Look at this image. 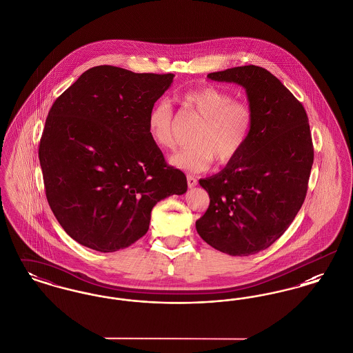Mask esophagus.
<instances>
[{
	"instance_id": "esophagus-1",
	"label": "esophagus",
	"mask_w": 353,
	"mask_h": 353,
	"mask_svg": "<svg viewBox=\"0 0 353 353\" xmlns=\"http://www.w3.org/2000/svg\"><path fill=\"white\" fill-rule=\"evenodd\" d=\"M186 181H188V186L189 188H194L197 185V179L194 176H192V174L186 176Z\"/></svg>"
}]
</instances>
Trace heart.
Masks as SVG:
<instances>
[{"mask_svg":"<svg viewBox=\"0 0 353 353\" xmlns=\"http://www.w3.org/2000/svg\"><path fill=\"white\" fill-rule=\"evenodd\" d=\"M186 111L193 112L201 123L194 128L190 141L169 157L176 168L202 172L216 159L219 164L229 163L245 147L252 132L254 112L243 99L216 85H202L186 91L181 97ZM174 112L170 103L160 99L148 114L147 128L152 141L161 150L174 145Z\"/></svg>","mask_w":353,"mask_h":353,"instance_id":"heart-1","label":"heart"}]
</instances>
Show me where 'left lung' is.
Listing matches in <instances>:
<instances>
[{
  "label": "left lung",
  "mask_w": 353,
  "mask_h": 353,
  "mask_svg": "<svg viewBox=\"0 0 353 353\" xmlns=\"http://www.w3.org/2000/svg\"><path fill=\"white\" fill-rule=\"evenodd\" d=\"M208 78L241 84L254 121L242 151L219 173L200 180L210 203L196 229L219 252L252 255L270 248L302 208L314 163L308 118L266 68H228Z\"/></svg>",
  "instance_id": "left-lung-1"
}]
</instances>
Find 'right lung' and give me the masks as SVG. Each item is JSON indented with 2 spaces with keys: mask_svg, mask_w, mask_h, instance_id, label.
I'll use <instances>...</instances> for the list:
<instances>
[{
  "mask_svg": "<svg viewBox=\"0 0 353 353\" xmlns=\"http://www.w3.org/2000/svg\"><path fill=\"white\" fill-rule=\"evenodd\" d=\"M173 77L97 66L52 103L38 150L46 199L85 248L131 246L148 232L157 202L186 192L184 173L167 164L147 128Z\"/></svg>",
  "mask_w": 353,
  "mask_h": 353,
  "instance_id": "1",
  "label": "right lung"
}]
</instances>
